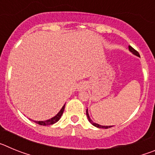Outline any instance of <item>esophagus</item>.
Listing matches in <instances>:
<instances>
[{"mask_svg":"<svg viewBox=\"0 0 155 155\" xmlns=\"http://www.w3.org/2000/svg\"><path fill=\"white\" fill-rule=\"evenodd\" d=\"M85 87H86L85 84H79L78 88V91H81V90L83 89H85Z\"/></svg>","mask_w":155,"mask_h":155,"instance_id":"1","label":"esophagus"}]
</instances>
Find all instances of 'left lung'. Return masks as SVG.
Returning a JSON list of instances; mask_svg holds the SVG:
<instances>
[{
  "label": "left lung",
  "mask_w": 155,
  "mask_h": 155,
  "mask_svg": "<svg viewBox=\"0 0 155 155\" xmlns=\"http://www.w3.org/2000/svg\"><path fill=\"white\" fill-rule=\"evenodd\" d=\"M129 50H130V52H132V53H134V54L137 55V57H140L139 53H138V52L136 50H134V49L132 47V46H129ZM86 114H87V119H88V121H89L90 123H91V124H92L93 126H94V127H98V128H105V129H108V128H110V127H112V126H101V125H99V124H95V123H94V122H93L92 120H91V119H90L89 115H88V113H87V110H86Z\"/></svg>",
  "instance_id": "left-lung-1"
}]
</instances>
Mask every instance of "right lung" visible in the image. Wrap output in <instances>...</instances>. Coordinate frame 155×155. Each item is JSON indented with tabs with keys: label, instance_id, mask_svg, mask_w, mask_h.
<instances>
[{
	"label": "right lung",
	"instance_id": "add662e5",
	"mask_svg": "<svg viewBox=\"0 0 155 155\" xmlns=\"http://www.w3.org/2000/svg\"><path fill=\"white\" fill-rule=\"evenodd\" d=\"M64 108H65V105L63 106L62 109H61V111H60V112H59L55 116H54V117H53V118L50 119V120H46V121H34V122H35L36 124H38L39 125H41V126H49V125H52V124H55V123H57V122L61 119V116H62L63 113H64Z\"/></svg>",
	"mask_w": 155,
	"mask_h": 155
}]
</instances>
